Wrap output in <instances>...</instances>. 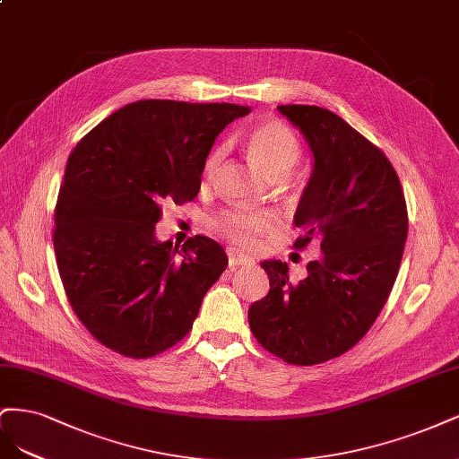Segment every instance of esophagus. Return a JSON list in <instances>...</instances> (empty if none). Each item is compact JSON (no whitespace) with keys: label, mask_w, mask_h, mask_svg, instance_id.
Masks as SVG:
<instances>
[{"label":"esophagus","mask_w":459,"mask_h":459,"mask_svg":"<svg viewBox=\"0 0 459 459\" xmlns=\"http://www.w3.org/2000/svg\"><path fill=\"white\" fill-rule=\"evenodd\" d=\"M242 264H254V259L247 255H242L234 249H229V267L234 269V267H242Z\"/></svg>","instance_id":"obj_1"}]
</instances>
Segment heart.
<instances>
[{
	"mask_svg": "<svg viewBox=\"0 0 459 459\" xmlns=\"http://www.w3.org/2000/svg\"><path fill=\"white\" fill-rule=\"evenodd\" d=\"M247 152L255 168L269 179H282L299 160V143L293 133L278 122H261L247 135ZM223 151L217 149L205 161V175H213ZM212 225L244 247H255L261 236L276 225V217L264 210L232 208L217 215Z\"/></svg>",
	"mask_w": 459,
	"mask_h": 459,
	"instance_id": "1",
	"label": "heart"
}]
</instances>
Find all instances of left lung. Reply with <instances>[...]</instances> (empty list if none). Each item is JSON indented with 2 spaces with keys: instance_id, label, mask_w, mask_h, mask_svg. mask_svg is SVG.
<instances>
[{
  "instance_id": "1",
  "label": "left lung",
  "mask_w": 459,
  "mask_h": 459,
  "mask_svg": "<svg viewBox=\"0 0 459 459\" xmlns=\"http://www.w3.org/2000/svg\"><path fill=\"white\" fill-rule=\"evenodd\" d=\"M278 112L301 131L313 169L293 215L322 259L293 284L288 263L263 261L271 290L247 310L257 342L288 364H320L372 328L401 267L408 213L401 181L379 149L337 114L307 105Z\"/></svg>"
}]
</instances>
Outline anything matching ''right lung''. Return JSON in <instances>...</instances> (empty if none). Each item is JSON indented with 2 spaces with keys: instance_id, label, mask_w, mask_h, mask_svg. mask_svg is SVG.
<instances>
[{
  "instance_id": "right-lung-1",
  "label": "right lung",
  "mask_w": 459,
  "mask_h": 459,
  "mask_svg": "<svg viewBox=\"0 0 459 459\" xmlns=\"http://www.w3.org/2000/svg\"><path fill=\"white\" fill-rule=\"evenodd\" d=\"M249 110L230 102L137 100L72 151L53 246L74 313L102 345L149 359L190 332L229 259L208 236H195L183 249L160 242V205L196 198L217 135Z\"/></svg>"
}]
</instances>
